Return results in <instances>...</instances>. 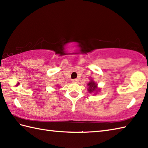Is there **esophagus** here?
<instances>
[{
    "instance_id": "1",
    "label": "esophagus",
    "mask_w": 148,
    "mask_h": 148,
    "mask_svg": "<svg viewBox=\"0 0 148 148\" xmlns=\"http://www.w3.org/2000/svg\"><path fill=\"white\" fill-rule=\"evenodd\" d=\"M78 81V79H72V83H77Z\"/></svg>"
}]
</instances>
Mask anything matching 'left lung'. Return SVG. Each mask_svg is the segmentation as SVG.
Masks as SVG:
<instances>
[{
  "label": "left lung",
  "instance_id": "left-lung-1",
  "mask_svg": "<svg viewBox=\"0 0 148 148\" xmlns=\"http://www.w3.org/2000/svg\"><path fill=\"white\" fill-rule=\"evenodd\" d=\"M88 90L89 93H93V92H98L100 90V89H98L97 88V84L96 83L94 82L93 79H91L90 82L88 83Z\"/></svg>",
  "mask_w": 148,
  "mask_h": 148
}]
</instances>
